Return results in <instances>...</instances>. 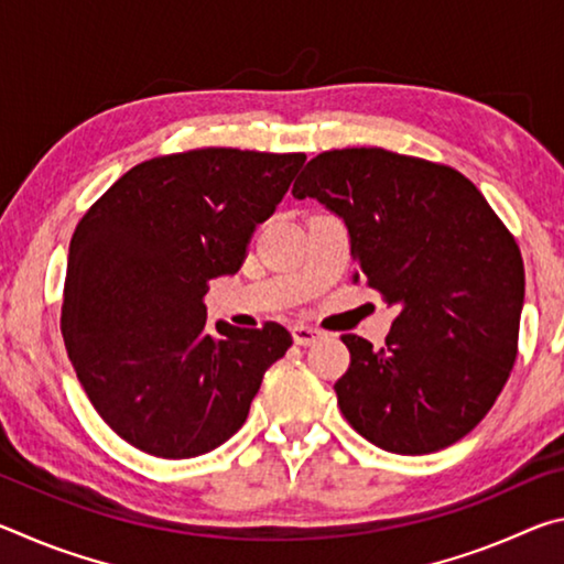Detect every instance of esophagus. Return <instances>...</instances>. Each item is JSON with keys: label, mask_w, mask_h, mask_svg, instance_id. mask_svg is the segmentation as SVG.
Segmentation results:
<instances>
[{"label": "esophagus", "mask_w": 564, "mask_h": 564, "mask_svg": "<svg viewBox=\"0 0 564 564\" xmlns=\"http://www.w3.org/2000/svg\"><path fill=\"white\" fill-rule=\"evenodd\" d=\"M291 333H293V340L299 343V346H311V343H316L323 336L318 328L303 326V323H295V326L291 328Z\"/></svg>", "instance_id": "obj_1"}]
</instances>
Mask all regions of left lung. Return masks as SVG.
Segmentation results:
<instances>
[{
  "label": "left lung",
  "instance_id": "obj_1",
  "mask_svg": "<svg viewBox=\"0 0 564 564\" xmlns=\"http://www.w3.org/2000/svg\"><path fill=\"white\" fill-rule=\"evenodd\" d=\"M295 198L338 216L370 289L398 311L386 346L343 336L340 413L398 455L443 451L488 415L518 356L520 248L460 171L386 149L308 161Z\"/></svg>",
  "mask_w": 564,
  "mask_h": 564
}]
</instances>
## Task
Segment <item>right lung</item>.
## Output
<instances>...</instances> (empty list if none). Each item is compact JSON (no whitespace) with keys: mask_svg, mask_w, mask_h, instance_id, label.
Here are the masks:
<instances>
[{"mask_svg":"<svg viewBox=\"0 0 564 564\" xmlns=\"http://www.w3.org/2000/svg\"><path fill=\"white\" fill-rule=\"evenodd\" d=\"M303 154L198 149L127 171L72 236L62 333L113 433L186 460L246 423L263 373L291 348L279 323L206 326L208 281L241 269Z\"/></svg>","mask_w":564,"mask_h":564,"instance_id":"obj_1","label":"right lung"}]
</instances>
